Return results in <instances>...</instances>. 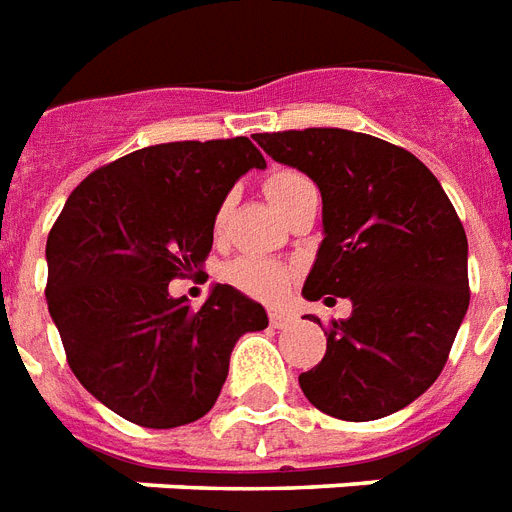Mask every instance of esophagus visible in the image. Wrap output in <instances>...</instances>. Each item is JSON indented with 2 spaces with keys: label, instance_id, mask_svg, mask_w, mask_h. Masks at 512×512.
Masks as SVG:
<instances>
[{
  "label": "esophagus",
  "instance_id": "obj_1",
  "mask_svg": "<svg viewBox=\"0 0 512 512\" xmlns=\"http://www.w3.org/2000/svg\"><path fill=\"white\" fill-rule=\"evenodd\" d=\"M271 324L276 329H289L295 324V316L292 313H284V311H271Z\"/></svg>",
  "mask_w": 512,
  "mask_h": 512
}]
</instances>
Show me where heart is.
<instances>
[{
    "label": "heart",
    "mask_w": 512,
    "mask_h": 512,
    "mask_svg": "<svg viewBox=\"0 0 512 512\" xmlns=\"http://www.w3.org/2000/svg\"><path fill=\"white\" fill-rule=\"evenodd\" d=\"M311 185L300 172L281 170L273 172L265 180V196L273 207L281 209L300 188ZM223 220V212L217 215V223ZM225 279L231 281L233 287H239L241 292H247L260 300H276L287 292L289 281H292V271L287 265L273 263V260H263V257H236L233 263L225 268Z\"/></svg>",
    "instance_id": "heart-1"
}]
</instances>
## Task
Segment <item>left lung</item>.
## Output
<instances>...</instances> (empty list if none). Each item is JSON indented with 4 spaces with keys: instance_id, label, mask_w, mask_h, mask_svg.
Instances as JSON below:
<instances>
[{
    "instance_id": "left-lung-1",
    "label": "left lung",
    "mask_w": 512,
    "mask_h": 512,
    "mask_svg": "<svg viewBox=\"0 0 512 512\" xmlns=\"http://www.w3.org/2000/svg\"><path fill=\"white\" fill-rule=\"evenodd\" d=\"M255 140L321 191L324 241L305 300L353 305L332 321L321 364L300 374L305 398L348 422L404 409L436 382L468 313V236L452 201L417 156L364 132L311 127Z\"/></svg>"
}]
</instances>
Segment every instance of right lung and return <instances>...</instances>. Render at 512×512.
<instances>
[{
	"mask_svg": "<svg viewBox=\"0 0 512 512\" xmlns=\"http://www.w3.org/2000/svg\"><path fill=\"white\" fill-rule=\"evenodd\" d=\"M249 138L140 148L76 185L47 236V308L76 380L143 428L188 425L215 406L233 345L268 313L231 284L199 311L170 281L204 268L215 217L241 175L263 170Z\"/></svg>",
	"mask_w": 512,
	"mask_h": 512,
	"instance_id": "right-lung-1",
	"label": "right lung"
}]
</instances>
